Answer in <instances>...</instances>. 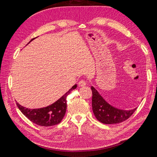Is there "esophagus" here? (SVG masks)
Segmentation results:
<instances>
[{"label":"esophagus","mask_w":157,"mask_h":157,"mask_svg":"<svg viewBox=\"0 0 157 157\" xmlns=\"http://www.w3.org/2000/svg\"><path fill=\"white\" fill-rule=\"evenodd\" d=\"M86 84V83L84 80H83V79H81V80H79V82H78V86H85Z\"/></svg>","instance_id":"1"}]
</instances>
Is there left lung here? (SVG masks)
<instances>
[{"label":"left lung","mask_w":157,"mask_h":157,"mask_svg":"<svg viewBox=\"0 0 157 157\" xmlns=\"http://www.w3.org/2000/svg\"><path fill=\"white\" fill-rule=\"evenodd\" d=\"M91 89L93 113L100 122L105 124H115L123 122L131 117L136 110V108L129 111L117 109L109 105L93 86Z\"/></svg>","instance_id":"left-lung-1"}]
</instances>
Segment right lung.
Listing matches in <instances>:
<instances>
[{"mask_svg": "<svg viewBox=\"0 0 157 157\" xmlns=\"http://www.w3.org/2000/svg\"><path fill=\"white\" fill-rule=\"evenodd\" d=\"M35 38L32 39V40ZM76 88L75 84L58 101L46 107L30 109L23 107L17 102L16 104L23 114L35 124L45 127L52 126L59 124L64 117L67 109V96Z\"/></svg>", "mask_w": 157, "mask_h": 157, "instance_id": "1", "label": "right lung"}]
</instances>
